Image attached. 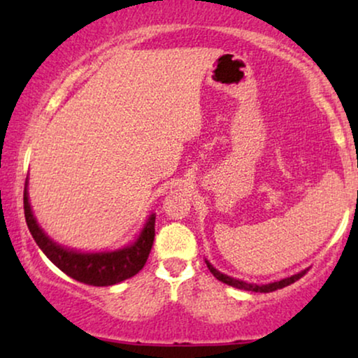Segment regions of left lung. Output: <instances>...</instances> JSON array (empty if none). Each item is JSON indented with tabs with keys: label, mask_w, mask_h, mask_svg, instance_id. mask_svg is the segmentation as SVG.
<instances>
[{
	"label": "left lung",
	"mask_w": 358,
	"mask_h": 358,
	"mask_svg": "<svg viewBox=\"0 0 358 358\" xmlns=\"http://www.w3.org/2000/svg\"><path fill=\"white\" fill-rule=\"evenodd\" d=\"M205 262H207V267H208V271L212 272V273H213V277H215V278H218L220 282L227 283V285H231V287H234V288H239V290H248V292H259V293H268V292H275V290H278V288H283V287H287V285H292L293 282H296L298 278H301L303 275H305L306 271H308V268H305V271L298 272V273H295V275H292V277L282 278V280H277V282H272V283H266V285H256V283H248V282L238 280V278H233V277H228V275H224V273L218 272L217 268H215V267L212 266V264H210L208 261H205Z\"/></svg>",
	"instance_id": "8db88e82"
}]
</instances>
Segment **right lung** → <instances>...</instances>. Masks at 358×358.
I'll return each mask as SVG.
<instances>
[{
  "label": "right lung",
  "instance_id": "obj_1",
  "mask_svg": "<svg viewBox=\"0 0 358 358\" xmlns=\"http://www.w3.org/2000/svg\"><path fill=\"white\" fill-rule=\"evenodd\" d=\"M24 215H26L29 231H31L34 241L37 243V246L42 249L43 254L68 277L86 283V285H115V283L136 275L146 264V259L150 256L151 246H153L155 241L156 215L151 213L136 241L122 249H117V251L80 252L63 248L55 241H52L43 233V229L38 227L37 220L34 218L31 203H29L27 180L26 187H24Z\"/></svg>",
  "mask_w": 358,
  "mask_h": 358
}]
</instances>
